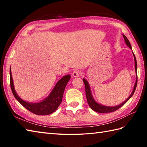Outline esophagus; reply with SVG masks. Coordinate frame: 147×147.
<instances>
[{
  "label": "esophagus",
  "instance_id": "esophagus-1",
  "mask_svg": "<svg viewBox=\"0 0 147 147\" xmlns=\"http://www.w3.org/2000/svg\"><path fill=\"white\" fill-rule=\"evenodd\" d=\"M80 75V71L78 70H74L73 72V76L74 78L79 77Z\"/></svg>",
  "mask_w": 147,
  "mask_h": 147
}]
</instances>
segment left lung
<instances>
[{
    "mask_svg": "<svg viewBox=\"0 0 147 147\" xmlns=\"http://www.w3.org/2000/svg\"><path fill=\"white\" fill-rule=\"evenodd\" d=\"M123 37L124 38V40H125L126 44L131 49V43L129 42V41L128 40V39L127 38V37L124 35H123ZM133 55H134V58H135V71L136 73V83L135 84V86H134V89L133 90V92L131 93V94L130 95V96L127 98L125 101L124 102L122 103L121 104L117 106H114V107H108V106H104V105H102L100 104H98L97 102H96L94 99H93L92 93H91V90H90V88L89 86V84L88 83V82L85 80V79H83V81L84 83H85V93H86V97L87 99V102H88V104L89 105V106L90 107L92 110H93L94 111L98 112V113H109V112H114L115 111H117V109H119V108H121L122 106H123L129 100V98L133 96V95L134 94V93L135 92V90L137 86V82H138V76H137V63H136V59L135 57V55L134 54V53L133 52Z\"/></svg>",
    "mask_w": 147,
    "mask_h": 147,
    "instance_id": "8db88e82",
    "label": "left lung"
}]
</instances>
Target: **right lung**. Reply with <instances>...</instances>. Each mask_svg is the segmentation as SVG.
<instances>
[{
  "label": "right lung",
  "mask_w": 147,
  "mask_h": 147,
  "mask_svg": "<svg viewBox=\"0 0 147 147\" xmlns=\"http://www.w3.org/2000/svg\"><path fill=\"white\" fill-rule=\"evenodd\" d=\"M70 78V75H66L62 78L56 84L54 88L53 89L51 94L49 95L47 98L43 100L42 102L33 104V103H28L23 100L17 95L14 88L13 80H12L10 69V85L12 92L13 93L14 97L27 110H28L33 114L39 115L51 114L57 110L59 105L62 102L65 86H66Z\"/></svg>",
  "instance_id": "obj_1"
}]
</instances>
